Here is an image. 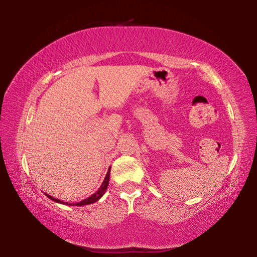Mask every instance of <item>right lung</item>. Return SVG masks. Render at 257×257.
I'll list each match as a JSON object with an SVG mask.
<instances>
[{
  "label": "right lung",
  "instance_id": "1",
  "mask_svg": "<svg viewBox=\"0 0 257 257\" xmlns=\"http://www.w3.org/2000/svg\"><path fill=\"white\" fill-rule=\"evenodd\" d=\"M110 172H111V168H108L106 176H105V178H104V180H103V182H102V185H101V187H99V188H98V190L96 191V193H94L93 195H90V196H89L88 198L82 199V201L78 202V203H72V204H70V203H68V202H62V201H60V199L52 197V196H50V195H47V194H45V195H46V196L49 197L50 199H52V201H54V202H56V203H60V204H64V205L84 206V205H88V204H93V203H95V202H97L98 199L103 196L104 193H105V191H106V189H107V186H108V180H110Z\"/></svg>",
  "mask_w": 257,
  "mask_h": 257
}]
</instances>
